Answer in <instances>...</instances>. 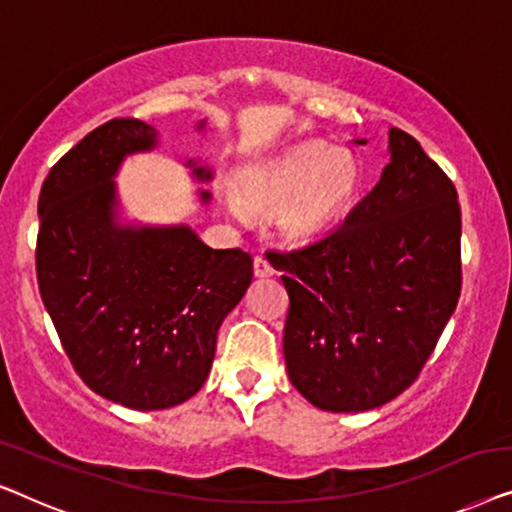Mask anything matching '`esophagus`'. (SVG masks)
I'll list each match as a JSON object with an SVG mask.
<instances>
[{
	"mask_svg": "<svg viewBox=\"0 0 512 512\" xmlns=\"http://www.w3.org/2000/svg\"><path fill=\"white\" fill-rule=\"evenodd\" d=\"M253 271L257 278H266V276H273V273H276V269H273L271 262L264 255H257L253 259Z\"/></svg>",
	"mask_w": 512,
	"mask_h": 512,
	"instance_id": "esophagus-1",
	"label": "esophagus"
}]
</instances>
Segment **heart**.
<instances>
[{"label": "heart", "mask_w": 512, "mask_h": 512, "mask_svg": "<svg viewBox=\"0 0 512 512\" xmlns=\"http://www.w3.org/2000/svg\"><path fill=\"white\" fill-rule=\"evenodd\" d=\"M359 190V167L345 150L327 143H299L271 160L241 171L229 211L276 213L280 229L294 239L325 232L348 211Z\"/></svg>", "instance_id": "b5f03b06"}]
</instances>
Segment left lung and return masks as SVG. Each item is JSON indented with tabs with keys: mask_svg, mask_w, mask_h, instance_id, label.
Here are the masks:
<instances>
[{
	"mask_svg": "<svg viewBox=\"0 0 512 512\" xmlns=\"http://www.w3.org/2000/svg\"><path fill=\"white\" fill-rule=\"evenodd\" d=\"M459 241L455 185L392 127L390 164L343 225L273 253L290 294L287 376L301 397L331 413H362L413 385L457 308Z\"/></svg>",
	"mask_w": 512,
	"mask_h": 512,
	"instance_id": "obj_1",
	"label": "left lung"
}]
</instances>
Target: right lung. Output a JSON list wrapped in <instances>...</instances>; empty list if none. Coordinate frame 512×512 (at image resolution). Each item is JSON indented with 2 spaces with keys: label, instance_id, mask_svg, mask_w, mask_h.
Instances as JSON below:
<instances>
[{
  "label": "right lung",
  "instance_id": "obj_1",
  "mask_svg": "<svg viewBox=\"0 0 512 512\" xmlns=\"http://www.w3.org/2000/svg\"><path fill=\"white\" fill-rule=\"evenodd\" d=\"M157 139L141 120H109L50 169L39 194L43 306L83 383L134 410L178 406L201 390L222 320L253 280L248 253L208 248L190 225L120 220L113 178ZM185 167L199 183L213 178L194 160Z\"/></svg>",
  "mask_w": 512,
  "mask_h": 512
}]
</instances>
